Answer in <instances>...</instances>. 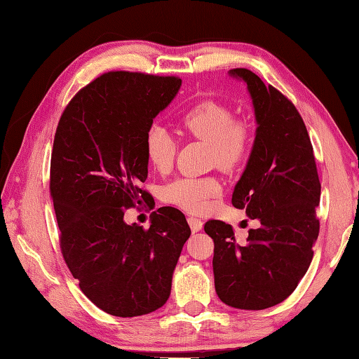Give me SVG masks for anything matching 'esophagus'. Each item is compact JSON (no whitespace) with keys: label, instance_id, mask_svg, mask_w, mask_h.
I'll use <instances>...</instances> for the list:
<instances>
[{"label":"esophagus","instance_id":"obj_1","mask_svg":"<svg viewBox=\"0 0 359 359\" xmlns=\"http://www.w3.org/2000/svg\"><path fill=\"white\" fill-rule=\"evenodd\" d=\"M188 224H189V228H191L193 233H199L202 230V226H203L202 220L197 219V217H193V216L188 217Z\"/></svg>","mask_w":359,"mask_h":359}]
</instances>
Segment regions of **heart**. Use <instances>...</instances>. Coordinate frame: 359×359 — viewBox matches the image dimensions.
<instances>
[{"mask_svg":"<svg viewBox=\"0 0 359 359\" xmlns=\"http://www.w3.org/2000/svg\"><path fill=\"white\" fill-rule=\"evenodd\" d=\"M180 131L208 143L211 158L222 170H233L247 157L251 134L243 121L233 120V114L217 102H201L177 118ZM174 140L165 128L154 125L144 135V154L158 171L171 166ZM220 193L215 177H180L163 189V199L187 211L197 212L207 208L210 199Z\"/></svg>","mask_w":359,"mask_h":359,"instance_id":"1","label":"heart"}]
</instances>
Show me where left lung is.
I'll return each mask as SVG.
<instances>
[{
    "mask_svg": "<svg viewBox=\"0 0 359 359\" xmlns=\"http://www.w3.org/2000/svg\"><path fill=\"white\" fill-rule=\"evenodd\" d=\"M228 74L247 85L257 125L231 202L259 226L248 230L242 245L222 220H208L205 233L215 241L219 299L234 309L264 310L287 299L309 270L319 234L321 184L307 128L294 104L248 69Z\"/></svg>",
    "mask_w": 359,
    "mask_h": 359,
    "instance_id": "1",
    "label": "left lung"
}]
</instances>
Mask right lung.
I'll return each mask as SVG.
<instances>
[{"mask_svg":"<svg viewBox=\"0 0 359 359\" xmlns=\"http://www.w3.org/2000/svg\"><path fill=\"white\" fill-rule=\"evenodd\" d=\"M180 86L177 77L103 74L66 106L53 139L50 196L63 257L81 292L114 316L163 306L191 234L172 207L152 212L148 230L125 222V211L148 197L144 135Z\"/></svg>","mask_w":359,"mask_h":359,"instance_id":"add662e5","label":"right lung"}]
</instances>
